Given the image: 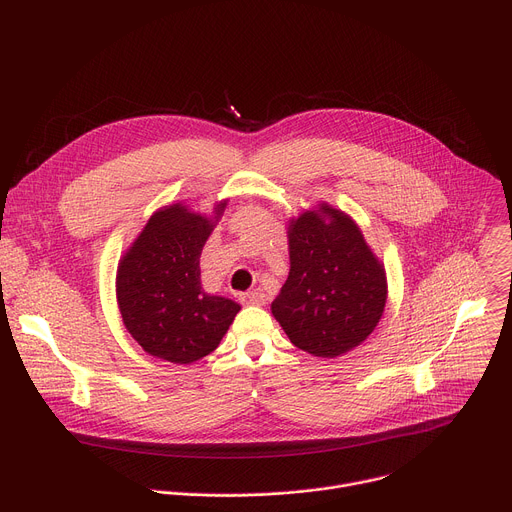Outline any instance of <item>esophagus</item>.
<instances>
[{"instance_id":"34e87169","label":"esophagus","mask_w":512,"mask_h":512,"mask_svg":"<svg viewBox=\"0 0 512 512\" xmlns=\"http://www.w3.org/2000/svg\"><path fill=\"white\" fill-rule=\"evenodd\" d=\"M241 300H243V304L261 306V304H265L267 298H265V294H263V289H253V291H247V294H243Z\"/></svg>"}]
</instances>
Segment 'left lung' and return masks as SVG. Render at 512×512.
Wrapping results in <instances>:
<instances>
[{"label":"left lung","instance_id":"8db88e82","mask_svg":"<svg viewBox=\"0 0 512 512\" xmlns=\"http://www.w3.org/2000/svg\"><path fill=\"white\" fill-rule=\"evenodd\" d=\"M289 275L271 304L291 344L340 356L377 328L387 302L383 263L352 218L320 204L287 227Z\"/></svg>","mask_w":512,"mask_h":512}]
</instances>
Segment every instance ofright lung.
I'll use <instances>...</instances> for the list:
<instances>
[{
    "mask_svg": "<svg viewBox=\"0 0 512 512\" xmlns=\"http://www.w3.org/2000/svg\"><path fill=\"white\" fill-rule=\"evenodd\" d=\"M227 200L216 204L214 221L182 204L158 210L117 269V304L127 332L152 356L190 364L210 354L239 304L210 296L200 283V253Z\"/></svg>",
    "mask_w": 512,
    "mask_h": 512,
    "instance_id": "1",
    "label": "right lung"
}]
</instances>
